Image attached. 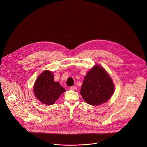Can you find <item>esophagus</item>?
I'll use <instances>...</instances> for the list:
<instances>
[{"label": "esophagus", "instance_id": "34e87169", "mask_svg": "<svg viewBox=\"0 0 147 147\" xmlns=\"http://www.w3.org/2000/svg\"><path fill=\"white\" fill-rule=\"evenodd\" d=\"M70 89L71 90L74 91L76 88V87H75V86H71V87H70Z\"/></svg>", "mask_w": 147, "mask_h": 147}]
</instances>
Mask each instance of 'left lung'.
Instances as JSON below:
<instances>
[{
  "label": "left lung",
  "mask_w": 147,
  "mask_h": 147,
  "mask_svg": "<svg viewBox=\"0 0 147 147\" xmlns=\"http://www.w3.org/2000/svg\"><path fill=\"white\" fill-rule=\"evenodd\" d=\"M113 92L111 78L104 69L97 65L84 77L80 94L87 103L96 106L108 101Z\"/></svg>",
  "instance_id": "left-lung-1"
}]
</instances>
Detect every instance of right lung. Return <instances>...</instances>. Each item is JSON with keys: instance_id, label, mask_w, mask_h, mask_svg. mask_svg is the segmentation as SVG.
<instances>
[{"instance_id": "1", "label": "right lung", "mask_w": 147, "mask_h": 147, "mask_svg": "<svg viewBox=\"0 0 147 147\" xmlns=\"http://www.w3.org/2000/svg\"><path fill=\"white\" fill-rule=\"evenodd\" d=\"M34 87L35 97L47 105L53 104L60 95L66 91L59 82L54 81L53 74L47 70L38 77Z\"/></svg>"}]
</instances>
